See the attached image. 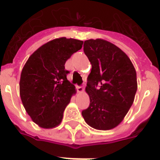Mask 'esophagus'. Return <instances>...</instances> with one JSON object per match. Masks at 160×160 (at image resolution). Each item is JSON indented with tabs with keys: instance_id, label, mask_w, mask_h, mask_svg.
<instances>
[{
	"instance_id": "esophagus-1",
	"label": "esophagus",
	"mask_w": 160,
	"mask_h": 160,
	"mask_svg": "<svg viewBox=\"0 0 160 160\" xmlns=\"http://www.w3.org/2000/svg\"><path fill=\"white\" fill-rule=\"evenodd\" d=\"M76 89H77V91L79 93H83L84 92V87L83 86H79V85H77L76 86Z\"/></svg>"
}]
</instances>
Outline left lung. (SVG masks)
I'll return each instance as SVG.
<instances>
[{
	"instance_id": "left-lung-1",
	"label": "left lung",
	"mask_w": 160,
	"mask_h": 160,
	"mask_svg": "<svg viewBox=\"0 0 160 160\" xmlns=\"http://www.w3.org/2000/svg\"><path fill=\"white\" fill-rule=\"evenodd\" d=\"M84 52L92 65L85 90L89 106L82 111L88 125L110 130L123 120L137 90L136 72L124 52L103 39L84 41Z\"/></svg>"
}]
</instances>
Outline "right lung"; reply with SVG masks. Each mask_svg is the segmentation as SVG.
<instances>
[{"label":"right lung","instance_id":"right-lung-1","mask_svg":"<svg viewBox=\"0 0 160 160\" xmlns=\"http://www.w3.org/2000/svg\"><path fill=\"white\" fill-rule=\"evenodd\" d=\"M83 41L60 38L47 42L29 57L22 70L19 93L27 113L42 128L61 123L76 87L67 80L65 63L81 49Z\"/></svg>","mask_w":160,"mask_h":160}]
</instances>
